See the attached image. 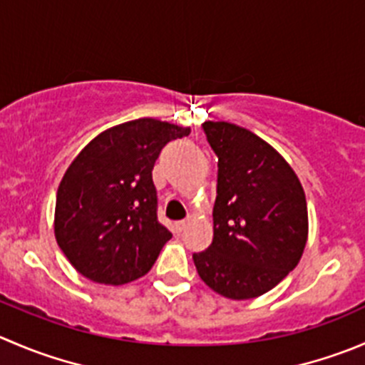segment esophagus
<instances>
[{
    "label": "esophagus",
    "instance_id": "34e87169",
    "mask_svg": "<svg viewBox=\"0 0 365 365\" xmlns=\"http://www.w3.org/2000/svg\"><path fill=\"white\" fill-rule=\"evenodd\" d=\"M190 221H192V217H190V215H189V217L183 219V221H178V222H176V225H175L176 232H183V230H185L187 226H189V222H190Z\"/></svg>",
    "mask_w": 365,
    "mask_h": 365
}]
</instances>
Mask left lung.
I'll return each mask as SVG.
<instances>
[{
  "instance_id": "obj_1",
  "label": "left lung",
  "mask_w": 365,
  "mask_h": 365,
  "mask_svg": "<svg viewBox=\"0 0 365 365\" xmlns=\"http://www.w3.org/2000/svg\"><path fill=\"white\" fill-rule=\"evenodd\" d=\"M217 155L214 239L194 253L201 280L228 299H251L277 287L298 265L309 239L302 182L274 148L250 130L207 121Z\"/></svg>"
}]
</instances>
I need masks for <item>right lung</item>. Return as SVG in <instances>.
Segmentation results:
<instances>
[{
    "label": "right lung",
    "instance_id": "right-lung-1",
    "mask_svg": "<svg viewBox=\"0 0 365 365\" xmlns=\"http://www.w3.org/2000/svg\"><path fill=\"white\" fill-rule=\"evenodd\" d=\"M190 128L140 118L107 128L74 157L56 190L55 239L88 280L123 285L144 277L171 232L157 219L155 160Z\"/></svg>",
    "mask_w": 365,
    "mask_h": 365
}]
</instances>
